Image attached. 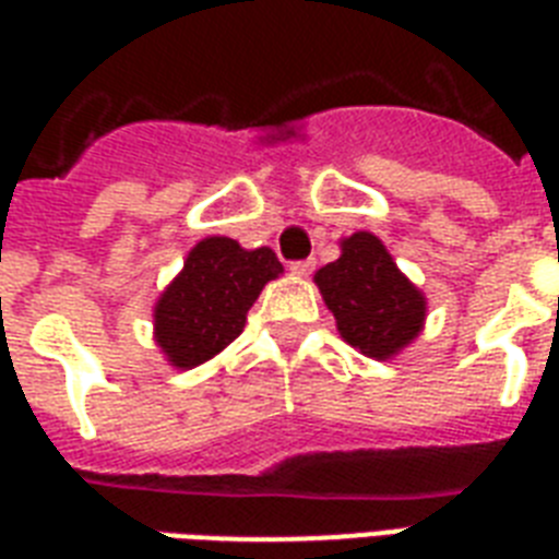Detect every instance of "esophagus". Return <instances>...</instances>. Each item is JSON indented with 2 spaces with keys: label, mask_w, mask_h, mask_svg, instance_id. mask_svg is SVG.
<instances>
[{
  "label": "esophagus",
  "mask_w": 559,
  "mask_h": 559,
  "mask_svg": "<svg viewBox=\"0 0 559 559\" xmlns=\"http://www.w3.org/2000/svg\"><path fill=\"white\" fill-rule=\"evenodd\" d=\"M316 270V261H296V263H289V272L293 275H298V278H307L310 272Z\"/></svg>",
  "instance_id": "esophagus-1"
}]
</instances>
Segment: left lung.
<instances>
[{"label":"left lung","instance_id":"8db88e82","mask_svg":"<svg viewBox=\"0 0 559 559\" xmlns=\"http://www.w3.org/2000/svg\"><path fill=\"white\" fill-rule=\"evenodd\" d=\"M340 249V258L313 275L336 331L366 357H397L424 331L426 296L371 231L342 237Z\"/></svg>","mask_w":559,"mask_h":559}]
</instances>
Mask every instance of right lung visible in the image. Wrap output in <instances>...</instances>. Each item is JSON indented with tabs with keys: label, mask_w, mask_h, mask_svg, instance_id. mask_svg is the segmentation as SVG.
<instances>
[{
	"label": "right lung",
	"mask_w": 559,
	"mask_h": 559,
	"mask_svg": "<svg viewBox=\"0 0 559 559\" xmlns=\"http://www.w3.org/2000/svg\"><path fill=\"white\" fill-rule=\"evenodd\" d=\"M284 272L270 246L243 249L231 237H202L153 305V342L168 366L188 371L243 333L261 289Z\"/></svg>",
	"instance_id": "add662e5"
}]
</instances>
